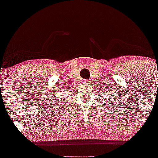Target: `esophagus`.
I'll return each mask as SVG.
<instances>
[{
  "instance_id": "obj_1",
  "label": "esophagus",
  "mask_w": 158,
  "mask_h": 158,
  "mask_svg": "<svg viewBox=\"0 0 158 158\" xmlns=\"http://www.w3.org/2000/svg\"><path fill=\"white\" fill-rule=\"evenodd\" d=\"M83 82L84 83H88V82H89V80H88V79H84L83 80Z\"/></svg>"
}]
</instances>
